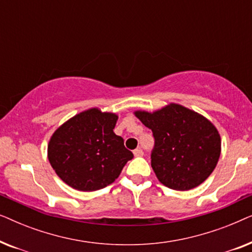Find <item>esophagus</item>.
I'll return each mask as SVG.
<instances>
[{"label":"esophagus","instance_id":"esophagus-1","mask_svg":"<svg viewBox=\"0 0 252 252\" xmlns=\"http://www.w3.org/2000/svg\"><path fill=\"white\" fill-rule=\"evenodd\" d=\"M133 154H134V156H135V157H142L143 156V151H142V149H140V148H137V149L134 150Z\"/></svg>","mask_w":252,"mask_h":252}]
</instances>
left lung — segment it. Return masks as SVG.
Segmentation results:
<instances>
[{
    "label": "left lung",
    "instance_id": "1",
    "mask_svg": "<svg viewBox=\"0 0 252 252\" xmlns=\"http://www.w3.org/2000/svg\"><path fill=\"white\" fill-rule=\"evenodd\" d=\"M134 115L153 130L151 167L161 184L174 190H189L210 177L221 151L220 135L210 120L175 103Z\"/></svg>",
    "mask_w": 252,
    "mask_h": 252
}]
</instances>
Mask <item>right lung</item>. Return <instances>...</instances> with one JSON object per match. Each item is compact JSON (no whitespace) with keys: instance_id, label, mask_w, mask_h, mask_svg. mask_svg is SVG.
<instances>
[{"instance_id":"1","label":"right lung","mask_w":252,"mask_h":252,"mask_svg":"<svg viewBox=\"0 0 252 252\" xmlns=\"http://www.w3.org/2000/svg\"><path fill=\"white\" fill-rule=\"evenodd\" d=\"M118 116L97 108L82 111L55 130L48 143V159L70 187L94 191L112 184L132 151L113 132Z\"/></svg>"}]
</instances>
